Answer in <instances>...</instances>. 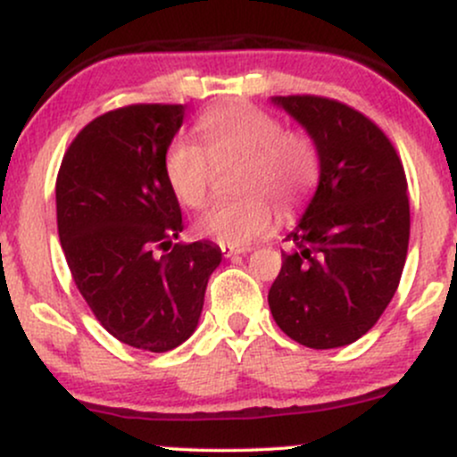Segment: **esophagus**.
Segmentation results:
<instances>
[{"instance_id":"34e87169","label":"esophagus","mask_w":457,"mask_h":457,"mask_svg":"<svg viewBox=\"0 0 457 457\" xmlns=\"http://www.w3.org/2000/svg\"><path fill=\"white\" fill-rule=\"evenodd\" d=\"M246 251H251L249 246H232V245H221V253L225 258H232V255H238V253H246Z\"/></svg>"}]
</instances>
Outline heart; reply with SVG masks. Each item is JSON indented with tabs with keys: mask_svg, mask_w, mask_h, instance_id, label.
<instances>
[{
	"mask_svg": "<svg viewBox=\"0 0 457 457\" xmlns=\"http://www.w3.org/2000/svg\"><path fill=\"white\" fill-rule=\"evenodd\" d=\"M204 150L188 139H174L165 152L162 174L182 206L206 202L212 162L243 159L240 191L249 195L217 202L195 221V234L219 245L243 246L269 234L275 211L292 217L318 185L320 156L305 133L283 130L275 115L246 103L223 104L197 120Z\"/></svg>",
	"mask_w": 457,
	"mask_h": 457,
	"instance_id": "obj_1",
	"label": "heart"
}]
</instances>
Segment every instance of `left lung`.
I'll return each instance as SVG.
<instances>
[{"instance_id":"obj_1","label":"left lung","mask_w":457,"mask_h":457,"mask_svg":"<svg viewBox=\"0 0 457 457\" xmlns=\"http://www.w3.org/2000/svg\"><path fill=\"white\" fill-rule=\"evenodd\" d=\"M307 130L320 180L286 236L269 292L275 322L307 348L356 342L378 322L400 286L411 236L408 185L382 130L348 104L322 96H272Z\"/></svg>"}]
</instances>
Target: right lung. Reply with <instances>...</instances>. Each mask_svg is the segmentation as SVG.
<instances>
[{
	"label": "right lung",
	"mask_w": 457,
	"mask_h": 457,
	"mask_svg": "<svg viewBox=\"0 0 457 457\" xmlns=\"http://www.w3.org/2000/svg\"><path fill=\"white\" fill-rule=\"evenodd\" d=\"M182 120L185 104L98 115L66 150L55 182L57 232L79 292L107 333L148 353L195 333L223 258L211 240L174 243L182 212L162 161Z\"/></svg>",
	"instance_id": "right-lung-1"
}]
</instances>
